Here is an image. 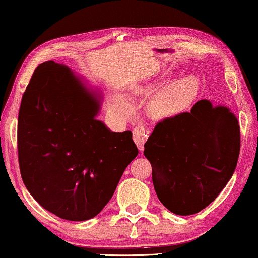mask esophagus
<instances>
[{
	"label": "esophagus",
	"mask_w": 258,
	"mask_h": 258,
	"mask_svg": "<svg viewBox=\"0 0 258 258\" xmlns=\"http://www.w3.org/2000/svg\"><path fill=\"white\" fill-rule=\"evenodd\" d=\"M149 135L150 131L145 126H138L133 130V140H135L137 146H138L139 151L144 150V144L149 138Z\"/></svg>",
	"instance_id": "esophagus-1"
}]
</instances>
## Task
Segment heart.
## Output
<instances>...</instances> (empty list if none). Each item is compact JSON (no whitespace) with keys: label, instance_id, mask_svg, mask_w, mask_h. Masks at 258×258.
<instances>
[{"label":"heart","instance_id":"obj_1","mask_svg":"<svg viewBox=\"0 0 258 258\" xmlns=\"http://www.w3.org/2000/svg\"><path fill=\"white\" fill-rule=\"evenodd\" d=\"M158 86V83H150L136 89L138 95L144 96L156 91L149 102V113L155 119L174 118L183 113L197 99L200 89V82L195 76H185L172 81L157 91ZM113 108L122 116H130L133 110L128 100L122 96H116L113 100Z\"/></svg>","mask_w":258,"mask_h":258}]
</instances>
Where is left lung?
Here are the masks:
<instances>
[{
  "label": "left lung",
  "mask_w": 258,
  "mask_h": 258,
  "mask_svg": "<svg viewBox=\"0 0 258 258\" xmlns=\"http://www.w3.org/2000/svg\"><path fill=\"white\" fill-rule=\"evenodd\" d=\"M159 201L172 213L206 208L232 177L240 150L236 115L200 100L190 112L156 125L144 145Z\"/></svg>",
  "instance_id": "8db88e82"
}]
</instances>
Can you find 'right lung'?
<instances>
[{
    "label": "right lung",
    "mask_w": 258,
    "mask_h": 258,
    "mask_svg": "<svg viewBox=\"0 0 258 258\" xmlns=\"http://www.w3.org/2000/svg\"><path fill=\"white\" fill-rule=\"evenodd\" d=\"M102 95L68 67L45 61L21 100L18 152L22 181L39 205L61 219L102 211L138 155L132 132L96 119Z\"/></svg>",
    "instance_id": "1"
}]
</instances>
